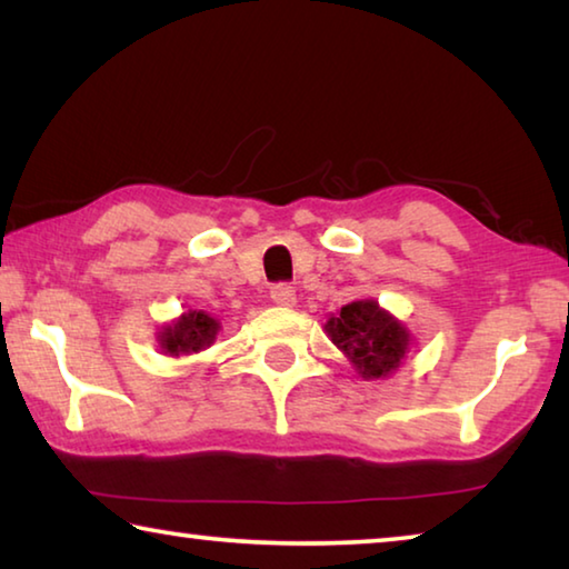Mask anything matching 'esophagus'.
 Returning a JSON list of instances; mask_svg holds the SVG:
<instances>
[{"instance_id":"esophagus-1","label":"esophagus","mask_w":569,"mask_h":569,"mask_svg":"<svg viewBox=\"0 0 569 569\" xmlns=\"http://www.w3.org/2000/svg\"><path fill=\"white\" fill-rule=\"evenodd\" d=\"M271 298H273V303H278V306H293V303H296L293 286L276 283V286L271 288Z\"/></svg>"}]
</instances>
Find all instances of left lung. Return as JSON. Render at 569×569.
I'll return each instance as SVG.
<instances>
[{
	"mask_svg": "<svg viewBox=\"0 0 569 569\" xmlns=\"http://www.w3.org/2000/svg\"><path fill=\"white\" fill-rule=\"evenodd\" d=\"M331 341L349 356L363 379L387 377L409 349V333L377 301H353L326 323Z\"/></svg>",
	"mask_w": 569,
	"mask_h": 569,
	"instance_id": "left-lung-1",
	"label": "left lung"
}]
</instances>
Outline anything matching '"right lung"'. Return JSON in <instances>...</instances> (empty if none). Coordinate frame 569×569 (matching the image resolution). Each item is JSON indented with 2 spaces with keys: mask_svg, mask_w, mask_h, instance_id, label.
I'll return each mask as SVG.
<instances>
[{
  "mask_svg": "<svg viewBox=\"0 0 569 569\" xmlns=\"http://www.w3.org/2000/svg\"><path fill=\"white\" fill-rule=\"evenodd\" d=\"M218 329H220L218 321L210 319L208 313L190 311L186 316H180L176 323H170L168 329H162L160 346L170 356L200 351L213 343Z\"/></svg>",
  "mask_w": 569,
  "mask_h": 569,
  "instance_id": "add662e5",
  "label": "right lung"
}]
</instances>
